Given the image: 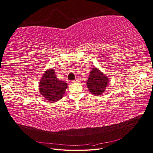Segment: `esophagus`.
Listing matches in <instances>:
<instances>
[{"label": "esophagus", "mask_w": 153, "mask_h": 153, "mask_svg": "<svg viewBox=\"0 0 153 153\" xmlns=\"http://www.w3.org/2000/svg\"><path fill=\"white\" fill-rule=\"evenodd\" d=\"M79 79H76L72 81V82H79Z\"/></svg>", "instance_id": "34e87169"}]
</instances>
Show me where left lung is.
<instances>
[{"mask_svg": "<svg viewBox=\"0 0 153 153\" xmlns=\"http://www.w3.org/2000/svg\"><path fill=\"white\" fill-rule=\"evenodd\" d=\"M108 78L97 68H94L90 72L87 81V87L89 91L94 96L103 93L108 86Z\"/></svg>", "mask_w": 153, "mask_h": 153, "instance_id": "1", "label": "left lung"}]
</instances>
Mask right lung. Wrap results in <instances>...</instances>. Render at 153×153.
Wrapping results in <instances>:
<instances>
[{"mask_svg": "<svg viewBox=\"0 0 153 153\" xmlns=\"http://www.w3.org/2000/svg\"><path fill=\"white\" fill-rule=\"evenodd\" d=\"M67 84L56 78L54 69H50L43 74L39 84V92L48 101H57L65 92Z\"/></svg>", "mask_w": 153, "mask_h": 153, "instance_id": "right-lung-1", "label": "right lung"}]
</instances>
